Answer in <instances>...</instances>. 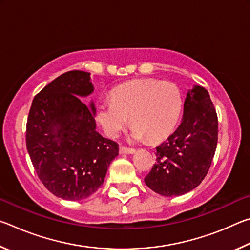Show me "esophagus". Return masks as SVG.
<instances>
[{
    "mask_svg": "<svg viewBox=\"0 0 250 250\" xmlns=\"http://www.w3.org/2000/svg\"><path fill=\"white\" fill-rule=\"evenodd\" d=\"M134 152H135L134 149H128V147H125V146H121L119 149L120 154H133Z\"/></svg>",
    "mask_w": 250,
    "mask_h": 250,
    "instance_id": "esophagus-1",
    "label": "esophagus"
}]
</instances>
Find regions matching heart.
Masks as SVG:
<instances>
[{
	"label": "heart",
	"mask_w": 250,
	"mask_h": 250,
	"mask_svg": "<svg viewBox=\"0 0 250 250\" xmlns=\"http://www.w3.org/2000/svg\"><path fill=\"white\" fill-rule=\"evenodd\" d=\"M182 105V95L174 83L135 79L115 88L111 100L100 101L97 120L105 134L116 138L131 118V140L142 141L147 137L156 141L174 131Z\"/></svg>",
	"instance_id": "b5f03b06"
}]
</instances>
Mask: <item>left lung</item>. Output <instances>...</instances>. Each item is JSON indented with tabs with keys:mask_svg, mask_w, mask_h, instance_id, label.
<instances>
[{
	"mask_svg": "<svg viewBox=\"0 0 250 250\" xmlns=\"http://www.w3.org/2000/svg\"><path fill=\"white\" fill-rule=\"evenodd\" d=\"M218 139V121L208 91L193 86L186 94L181 125L156 146V163L145 182L162 196H179L204 180Z\"/></svg>",
	"mask_w": 250,
	"mask_h": 250,
	"instance_id": "obj_1",
	"label": "left lung"
}]
</instances>
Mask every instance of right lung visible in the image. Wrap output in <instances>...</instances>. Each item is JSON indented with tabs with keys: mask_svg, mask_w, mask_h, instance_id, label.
<instances>
[{
	"mask_svg": "<svg viewBox=\"0 0 250 250\" xmlns=\"http://www.w3.org/2000/svg\"><path fill=\"white\" fill-rule=\"evenodd\" d=\"M90 74L68 71L54 79L32 103L26 147L42 183L55 196L80 201L104 184L118 145L96 130Z\"/></svg>",
	"mask_w": 250,
	"mask_h": 250,
	"instance_id": "add662e5",
	"label": "right lung"
}]
</instances>
